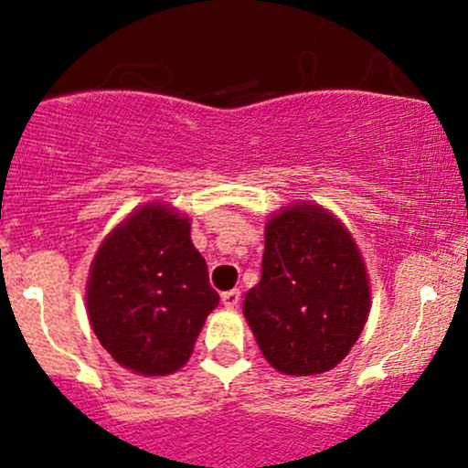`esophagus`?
<instances>
[{"mask_svg":"<svg viewBox=\"0 0 468 468\" xmlns=\"http://www.w3.org/2000/svg\"><path fill=\"white\" fill-rule=\"evenodd\" d=\"M239 299H242L239 290H229V292H224V294H221V303H224L226 308H238Z\"/></svg>","mask_w":468,"mask_h":468,"instance_id":"34e87169","label":"esophagus"}]
</instances>
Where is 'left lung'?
Listing matches in <instances>:
<instances>
[{
    "mask_svg": "<svg viewBox=\"0 0 468 468\" xmlns=\"http://www.w3.org/2000/svg\"><path fill=\"white\" fill-rule=\"evenodd\" d=\"M365 261L346 226L301 201L264 226L262 278L244 296V317L264 360L287 376L330 371L369 317Z\"/></svg>",
    "mask_w": 468,
    "mask_h": 468,
    "instance_id": "1",
    "label": "left lung"
}]
</instances>
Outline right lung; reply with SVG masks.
Listing matches in <instances>:
<instances>
[{"label":"right lung","mask_w":468,"mask_h":468,"mask_svg":"<svg viewBox=\"0 0 468 468\" xmlns=\"http://www.w3.org/2000/svg\"><path fill=\"white\" fill-rule=\"evenodd\" d=\"M86 303L94 335L122 367L140 376L181 369L219 303L190 219L158 201L131 212L94 256Z\"/></svg>","instance_id":"1"}]
</instances>
